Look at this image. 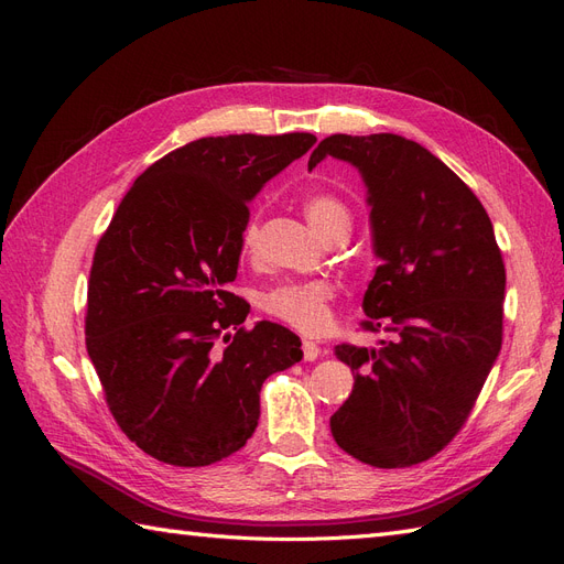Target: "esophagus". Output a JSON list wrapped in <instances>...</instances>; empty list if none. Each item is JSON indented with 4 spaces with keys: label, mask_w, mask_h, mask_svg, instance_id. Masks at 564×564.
Instances as JSON below:
<instances>
[{
    "label": "esophagus",
    "mask_w": 564,
    "mask_h": 564,
    "mask_svg": "<svg viewBox=\"0 0 564 564\" xmlns=\"http://www.w3.org/2000/svg\"><path fill=\"white\" fill-rule=\"evenodd\" d=\"M317 355H319V346L315 344V340H303V360L313 362V360H317Z\"/></svg>",
    "instance_id": "34e87169"
}]
</instances>
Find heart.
<instances>
[{
  "label": "heart",
  "instance_id": "obj_1",
  "mask_svg": "<svg viewBox=\"0 0 564 564\" xmlns=\"http://www.w3.org/2000/svg\"><path fill=\"white\" fill-rule=\"evenodd\" d=\"M303 212L319 237H329L336 230H350V209L334 193H311L303 199ZM256 240H259V220L249 218L242 232L245 249H253ZM332 299L334 284L327 280L282 282L261 294V308L303 334H317L332 319Z\"/></svg>",
  "mask_w": 564,
  "mask_h": 564
}]
</instances>
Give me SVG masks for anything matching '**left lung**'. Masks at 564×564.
Masks as SVG:
<instances>
[{"instance_id":"8db88e82","label":"left lung","mask_w":564,"mask_h":564,"mask_svg":"<svg viewBox=\"0 0 564 564\" xmlns=\"http://www.w3.org/2000/svg\"><path fill=\"white\" fill-rule=\"evenodd\" d=\"M352 164L379 259L362 311L377 348L336 346L355 377L329 419L336 445L377 468L445 449L497 362L506 268L485 207L431 150L398 133H334L311 155Z\"/></svg>"}]
</instances>
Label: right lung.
Instances as JSON below:
<instances>
[{
	"label": "right lung",
	"mask_w": 564,
	"mask_h": 564,
	"mask_svg": "<svg viewBox=\"0 0 564 564\" xmlns=\"http://www.w3.org/2000/svg\"><path fill=\"white\" fill-rule=\"evenodd\" d=\"M315 141L235 133L187 143L133 181L98 240L87 350L119 429L169 466L242 449L263 381L303 357L282 324L240 327L249 303L226 284L237 278L247 204Z\"/></svg>",
	"instance_id": "1"
}]
</instances>
